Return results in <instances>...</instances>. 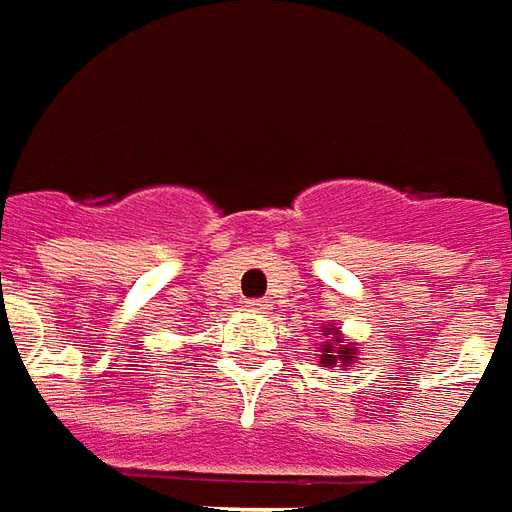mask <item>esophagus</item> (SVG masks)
<instances>
[{
	"mask_svg": "<svg viewBox=\"0 0 512 512\" xmlns=\"http://www.w3.org/2000/svg\"><path fill=\"white\" fill-rule=\"evenodd\" d=\"M246 306H249V312H266L268 301L266 298H252V301H246Z\"/></svg>",
	"mask_w": 512,
	"mask_h": 512,
	"instance_id": "esophagus-1",
	"label": "esophagus"
}]
</instances>
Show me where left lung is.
<instances>
[{
	"mask_svg": "<svg viewBox=\"0 0 512 512\" xmlns=\"http://www.w3.org/2000/svg\"><path fill=\"white\" fill-rule=\"evenodd\" d=\"M328 333H336V328H325V336H328ZM331 342H339V339H336V336H333ZM331 342H325L323 344V358H320V361L325 363V366H333V363L336 361H342V366H347V363L352 361V358H355V352H352V347H347V344H344V347H336V355H333V344Z\"/></svg>",
	"mask_w": 512,
	"mask_h": 512,
	"instance_id": "1",
	"label": "left lung"
}]
</instances>
